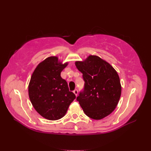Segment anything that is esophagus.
I'll return each mask as SVG.
<instances>
[{"mask_svg":"<svg viewBox=\"0 0 151 151\" xmlns=\"http://www.w3.org/2000/svg\"><path fill=\"white\" fill-rule=\"evenodd\" d=\"M73 93H74V94H75L76 95V96H77V95H78V90H77V89H75V90L73 91Z\"/></svg>","mask_w":151,"mask_h":151,"instance_id":"34e87169","label":"esophagus"}]
</instances>
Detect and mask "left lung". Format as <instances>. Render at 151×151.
<instances>
[{"mask_svg": "<svg viewBox=\"0 0 151 151\" xmlns=\"http://www.w3.org/2000/svg\"><path fill=\"white\" fill-rule=\"evenodd\" d=\"M75 65L85 82L84 91L76 98L85 114L96 120L108 116L116 108L121 94L117 71L106 61L95 55L76 61Z\"/></svg>", "mask_w": 151, "mask_h": 151, "instance_id": "8db88e82", "label": "left lung"}]
</instances>
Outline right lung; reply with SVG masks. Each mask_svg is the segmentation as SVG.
Masks as SVG:
<instances>
[{
    "mask_svg": "<svg viewBox=\"0 0 151 151\" xmlns=\"http://www.w3.org/2000/svg\"><path fill=\"white\" fill-rule=\"evenodd\" d=\"M68 65L57 56H50L38 64L28 85V95L35 110L48 120L60 119L65 115L70 103L76 98L69 91L61 72Z\"/></svg>",
    "mask_w": 151,
    "mask_h": 151,
    "instance_id": "add662e5",
    "label": "right lung"
}]
</instances>
